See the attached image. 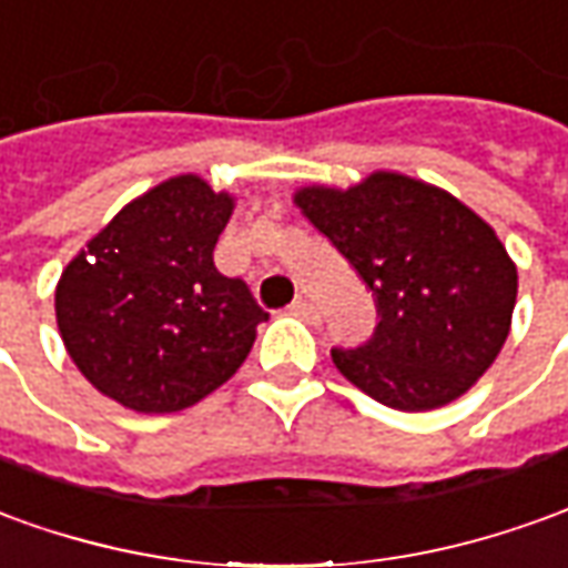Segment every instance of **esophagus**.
Returning a JSON list of instances; mask_svg holds the SVG:
<instances>
[{
  "instance_id": "obj_1",
  "label": "esophagus",
  "mask_w": 568,
  "mask_h": 568,
  "mask_svg": "<svg viewBox=\"0 0 568 568\" xmlns=\"http://www.w3.org/2000/svg\"><path fill=\"white\" fill-rule=\"evenodd\" d=\"M292 313L301 316V320H307V323H320V307L307 301V297H295V304H292Z\"/></svg>"
}]
</instances>
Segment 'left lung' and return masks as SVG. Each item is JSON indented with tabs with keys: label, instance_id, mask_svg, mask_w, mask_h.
Listing matches in <instances>:
<instances>
[{
	"label": "left lung",
	"instance_id": "1",
	"mask_svg": "<svg viewBox=\"0 0 568 568\" xmlns=\"http://www.w3.org/2000/svg\"><path fill=\"white\" fill-rule=\"evenodd\" d=\"M301 212L375 295L378 325L332 359L399 412L458 399L495 363L517 304V267L495 230L446 190L375 172L351 190L304 187Z\"/></svg>",
	"mask_w": 568,
	"mask_h": 568
}]
</instances>
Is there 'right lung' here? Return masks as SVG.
<instances>
[{
  "instance_id": "add662e5",
  "label": "right lung",
  "mask_w": 568,
  "mask_h": 568,
  "mask_svg": "<svg viewBox=\"0 0 568 568\" xmlns=\"http://www.w3.org/2000/svg\"><path fill=\"white\" fill-rule=\"evenodd\" d=\"M233 200L181 174L129 202L54 292L79 372L134 412H181L243 366L267 320L240 276L215 267Z\"/></svg>"
}]
</instances>
